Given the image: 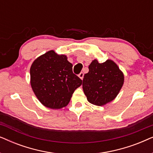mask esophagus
I'll use <instances>...</instances> for the list:
<instances>
[{
    "label": "esophagus",
    "mask_w": 153,
    "mask_h": 153,
    "mask_svg": "<svg viewBox=\"0 0 153 153\" xmlns=\"http://www.w3.org/2000/svg\"><path fill=\"white\" fill-rule=\"evenodd\" d=\"M83 75H84V74H83V72H81L80 74H79V78H80L81 79H83Z\"/></svg>",
    "instance_id": "34e87169"
}]
</instances>
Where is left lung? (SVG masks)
<instances>
[{"label": "left lung", "mask_w": 153, "mask_h": 153, "mask_svg": "<svg viewBox=\"0 0 153 153\" xmlns=\"http://www.w3.org/2000/svg\"><path fill=\"white\" fill-rule=\"evenodd\" d=\"M84 74L83 90L88 101L96 106H103L114 100L124 83V74L111 60L100 63L93 60Z\"/></svg>", "instance_id": "8db88e82"}]
</instances>
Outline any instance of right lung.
Masks as SVG:
<instances>
[{
	"instance_id": "1",
	"label": "right lung",
	"mask_w": 153,
	"mask_h": 153,
	"mask_svg": "<svg viewBox=\"0 0 153 153\" xmlns=\"http://www.w3.org/2000/svg\"><path fill=\"white\" fill-rule=\"evenodd\" d=\"M30 85L39 101L46 107L60 109L70 102L82 80L72 72V64L65 55L53 50L39 56L30 70Z\"/></svg>"
}]
</instances>
